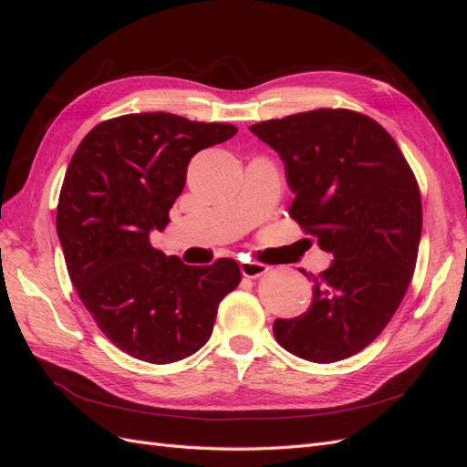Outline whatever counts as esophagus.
Wrapping results in <instances>:
<instances>
[{
	"instance_id": "34e87169",
	"label": "esophagus",
	"mask_w": 467,
	"mask_h": 467,
	"mask_svg": "<svg viewBox=\"0 0 467 467\" xmlns=\"http://www.w3.org/2000/svg\"><path fill=\"white\" fill-rule=\"evenodd\" d=\"M239 271H242V275L247 278H257L268 271V266L257 261H244L239 263Z\"/></svg>"
}]
</instances>
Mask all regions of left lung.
Instances as JSON below:
<instances>
[{"instance_id":"left-lung-1","label":"left lung","mask_w":467,"mask_h":467,"mask_svg":"<svg viewBox=\"0 0 467 467\" xmlns=\"http://www.w3.org/2000/svg\"><path fill=\"white\" fill-rule=\"evenodd\" d=\"M285 163L290 216L333 255L307 312L275 319L276 343L309 362L357 355L384 331L411 282L420 192L381 126L347 109H317L249 126Z\"/></svg>"}]
</instances>
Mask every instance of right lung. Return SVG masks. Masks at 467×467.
I'll list each match as a JSON object with an SVG mask.
<instances>
[{"mask_svg":"<svg viewBox=\"0 0 467 467\" xmlns=\"http://www.w3.org/2000/svg\"><path fill=\"white\" fill-rule=\"evenodd\" d=\"M235 132L234 124L136 112L97 124L67 165L56 232L69 278L99 329L138 360L194 355L242 280L234 259L191 266L150 242L171 222L192 155Z\"/></svg>","mask_w":467,"mask_h":467,"instance_id":"right-lung-1","label":"right lung"}]
</instances>
